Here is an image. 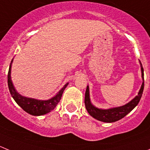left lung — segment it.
I'll use <instances>...</instances> for the list:
<instances>
[{
	"label": "left lung",
	"instance_id": "obj_1",
	"mask_svg": "<svg viewBox=\"0 0 150 150\" xmlns=\"http://www.w3.org/2000/svg\"><path fill=\"white\" fill-rule=\"evenodd\" d=\"M141 68H142V76L143 79V83H142L141 89L138 92V96H136L132 101L127 103L124 106L119 107V108H111L108 110H102L98 109L95 108L90 101V96H89V87L87 86L86 91H85V105L86 110H88V113L93 117L94 119H97L100 122H115L116 121H119L122 119V118L127 115L130 111H132L134 108L136 107L141 98L142 96L144 91V68L142 67V62H140Z\"/></svg>",
	"mask_w": 150,
	"mask_h": 150
}]
</instances>
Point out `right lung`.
I'll list each match as a JSON object with an SVG mask.
<instances>
[{"label": "right lung", "instance_id": "1", "mask_svg": "<svg viewBox=\"0 0 150 150\" xmlns=\"http://www.w3.org/2000/svg\"><path fill=\"white\" fill-rule=\"evenodd\" d=\"M12 60L10 63L9 69H8V86L10 93L13 97V99H15V102H17V104L23 110H25V112L32 115H44V114L48 113V112H51V110L54 109L57 105V104L59 102V101H60L62 93H63L64 90L66 88L67 85H68V83H67L59 91V92L54 97L51 98L48 100H38V99L24 97V96H22L17 92L12 82L11 75H10L11 74V64H12Z\"/></svg>", "mask_w": 150, "mask_h": 150}]
</instances>
